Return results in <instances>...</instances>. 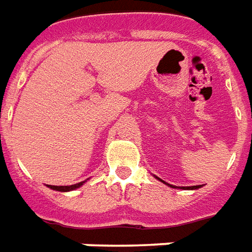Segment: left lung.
I'll list each match as a JSON object with an SVG mask.
<instances>
[{"label": "left lung", "instance_id": "left-lung-1", "mask_svg": "<svg viewBox=\"0 0 252 252\" xmlns=\"http://www.w3.org/2000/svg\"><path fill=\"white\" fill-rule=\"evenodd\" d=\"M162 182H163V181H162ZM164 184H166V182H164ZM166 185H169V184H166ZM171 188H174V186H171ZM198 188H200V186H188V188H182V189H198Z\"/></svg>", "mask_w": 252, "mask_h": 252}]
</instances>
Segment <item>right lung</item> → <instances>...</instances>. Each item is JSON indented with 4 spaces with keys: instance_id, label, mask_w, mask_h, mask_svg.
<instances>
[{
    "instance_id": "obj_1",
    "label": "right lung",
    "mask_w": 252,
    "mask_h": 252,
    "mask_svg": "<svg viewBox=\"0 0 252 252\" xmlns=\"http://www.w3.org/2000/svg\"><path fill=\"white\" fill-rule=\"evenodd\" d=\"M81 185H83V182H79V184H75V185H70V186H54V185H48L51 189L58 190V191H70V190H74L79 188Z\"/></svg>"
}]
</instances>
